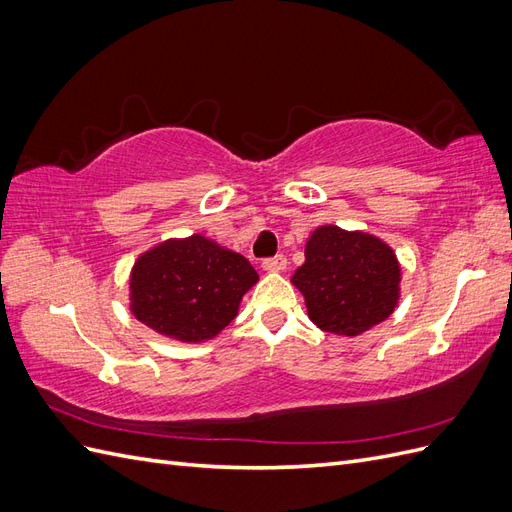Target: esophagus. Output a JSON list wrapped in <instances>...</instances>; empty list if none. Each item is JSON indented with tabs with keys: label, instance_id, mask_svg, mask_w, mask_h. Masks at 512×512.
<instances>
[{
	"label": "esophagus",
	"instance_id": "1",
	"mask_svg": "<svg viewBox=\"0 0 512 512\" xmlns=\"http://www.w3.org/2000/svg\"><path fill=\"white\" fill-rule=\"evenodd\" d=\"M286 258L284 256H275V258H267L265 262H262V269L269 271V273H282L286 269Z\"/></svg>",
	"mask_w": 512,
	"mask_h": 512
}]
</instances>
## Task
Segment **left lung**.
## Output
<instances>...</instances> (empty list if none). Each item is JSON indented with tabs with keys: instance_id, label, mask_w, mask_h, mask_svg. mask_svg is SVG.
I'll return each mask as SVG.
<instances>
[{
	"instance_id": "left-lung-1",
	"label": "left lung",
	"mask_w": 512,
	"mask_h": 512,
	"mask_svg": "<svg viewBox=\"0 0 512 512\" xmlns=\"http://www.w3.org/2000/svg\"><path fill=\"white\" fill-rule=\"evenodd\" d=\"M318 329L356 337L389 318L401 294V265L389 243L363 230L318 226L292 280Z\"/></svg>"
}]
</instances>
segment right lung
Here are the masks:
<instances>
[{
  "mask_svg": "<svg viewBox=\"0 0 512 512\" xmlns=\"http://www.w3.org/2000/svg\"><path fill=\"white\" fill-rule=\"evenodd\" d=\"M256 282L250 260L213 239H166L134 262L130 312L168 339L203 344L235 320Z\"/></svg>",
  "mask_w": 512,
  "mask_h": 512,
  "instance_id": "1",
  "label": "right lung"
}]
</instances>
